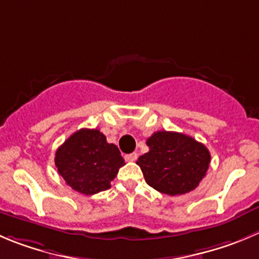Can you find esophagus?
<instances>
[{"label":"esophagus","mask_w":259,"mask_h":259,"mask_svg":"<svg viewBox=\"0 0 259 259\" xmlns=\"http://www.w3.org/2000/svg\"><path fill=\"white\" fill-rule=\"evenodd\" d=\"M125 161H136L137 160V154L136 152H132V154H127L124 155Z\"/></svg>","instance_id":"34e87169"}]
</instances>
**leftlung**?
I'll return each instance as SVG.
<instances>
[{"label": "left lung", "instance_id": "left-lung-1", "mask_svg": "<svg viewBox=\"0 0 259 259\" xmlns=\"http://www.w3.org/2000/svg\"><path fill=\"white\" fill-rule=\"evenodd\" d=\"M149 152L137 160L145 181L169 196L193 191L206 176L211 155L193 137L179 132L157 131L146 141Z\"/></svg>", "mask_w": 259, "mask_h": 259}]
</instances>
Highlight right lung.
I'll use <instances>...</instances> for the list:
<instances>
[{
  "instance_id": "right-lung-1",
  "label": "right lung",
  "mask_w": 259,
  "mask_h": 259,
  "mask_svg": "<svg viewBox=\"0 0 259 259\" xmlns=\"http://www.w3.org/2000/svg\"><path fill=\"white\" fill-rule=\"evenodd\" d=\"M54 164L71 188L90 196L110 188L124 160L99 130L81 128L58 147Z\"/></svg>"
}]
</instances>
